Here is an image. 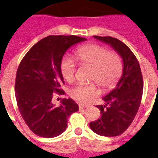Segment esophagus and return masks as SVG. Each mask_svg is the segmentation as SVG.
I'll list each match as a JSON object with an SVG mask.
<instances>
[{
  "label": "esophagus",
  "instance_id": "34e87169",
  "mask_svg": "<svg viewBox=\"0 0 158 158\" xmlns=\"http://www.w3.org/2000/svg\"><path fill=\"white\" fill-rule=\"evenodd\" d=\"M89 105H85V104H82V103H80L79 104V108L80 109H85V108H87L89 107Z\"/></svg>",
  "mask_w": 158,
  "mask_h": 158
}]
</instances>
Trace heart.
<instances>
[{"mask_svg":"<svg viewBox=\"0 0 158 158\" xmlns=\"http://www.w3.org/2000/svg\"><path fill=\"white\" fill-rule=\"evenodd\" d=\"M77 59L82 64L92 67L90 79L96 81L103 88L109 89L115 85L123 73V62L115 52H109L98 44H86L76 50ZM76 62L70 57H64L61 62V73L67 81L74 79ZM100 90L95 84L77 83L71 89L70 95L81 102H89L98 96Z\"/></svg>","mask_w":158,"mask_h":158,"instance_id":"1","label":"heart"}]
</instances>
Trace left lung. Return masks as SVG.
<instances>
[{"label":"left lung","instance_id":"1","mask_svg":"<svg viewBox=\"0 0 158 158\" xmlns=\"http://www.w3.org/2000/svg\"><path fill=\"white\" fill-rule=\"evenodd\" d=\"M110 45L123 60V73L114 89L104 96L105 105L96 106L101 117L90 122L94 133L106 137L120 135L128 129L138 113L143 90V81L139 61L131 50L118 39L94 36Z\"/></svg>","mask_w":158,"mask_h":158}]
</instances>
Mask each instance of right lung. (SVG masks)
<instances>
[{"label": "right lung", "instance_id": "add662e5", "mask_svg": "<svg viewBox=\"0 0 158 158\" xmlns=\"http://www.w3.org/2000/svg\"><path fill=\"white\" fill-rule=\"evenodd\" d=\"M86 39L75 35H49L35 44L23 57L16 73L15 98L22 118L30 130L44 138L65 131L68 117L79 110L71 98L56 107L52 93L63 95L61 62L66 51Z\"/></svg>", "mask_w": 158, "mask_h": 158}]
</instances>
